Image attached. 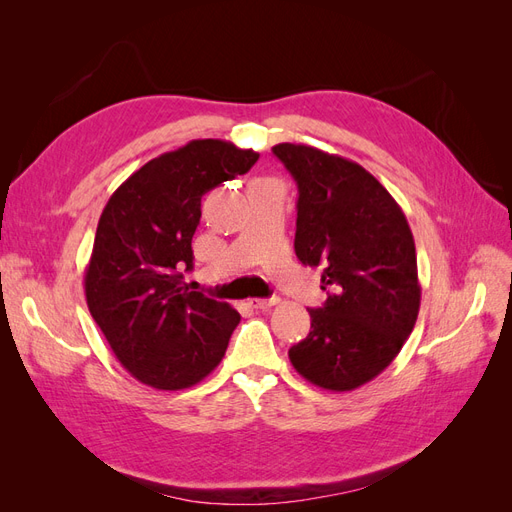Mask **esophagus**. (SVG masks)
Returning a JSON list of instances; mask_svg holds the SVG:
<instances>
[{
  "label": "esophagus",
  "mask_w": 512,
  "mask_h": 512,
  "mask_svg": "<svg viewBox=\"0 0 512 512\" xmlns=\"http://www.w3.org/2000/svg\"><path fill=\"white\" fill-rule=\"evenodd\" d=\"M275 303H280V299H277V297H271V299H250V305L256 307V309H269Z\"/></svg>",
  "instance_id": "34e87169"
}]
</instances>
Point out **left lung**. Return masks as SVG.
Returning <instances> with one entry per match:
<instances>
[{
  "mask_svg": "<svg viewBox=\"0 0 512 512\" xmlns=\"http://www.w3.org/2000/svg\"><path fill=\"white\" fill-rule=\"evenodd\" d=\"M297 181L294 252L322 269L327 301L307 309L312 331L288 350L292 367L327 391H352L391 365L421 307L412 230L395 198L363 166L316 147H273Z\"/></svg>",
  "mask_w": 512,
  "mask_h": 512,
  "instance_id": "left-lung-1",
  "label": "left lung"
}]
</instances>
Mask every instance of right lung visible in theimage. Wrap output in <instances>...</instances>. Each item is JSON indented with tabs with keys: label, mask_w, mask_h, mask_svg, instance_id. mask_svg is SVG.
<instances>
[{
	"label": "right lung",
	"mask_w": 512,
	"mask_h": 512,
	"mask_svg": "<svg viewBox=\"0 0 512 512\" xmlns=\"http://www.w3.org/2000/svg\"><path fill=\"white\" fill-rule=\"evenodd\" d=\"M252 149L190 141L123 181L100 215L85 271V297L119 363L147 386L179 391L220 365L241 316L190 290L200 198L245 175Z\"/></svg>",
	"instance_id": "1"
}]
</instances>
